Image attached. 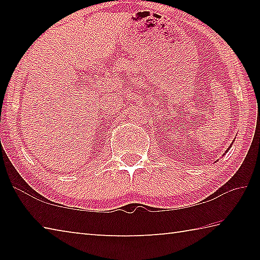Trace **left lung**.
I'll use <instances>...</instances> for the list:
<instances>
[{
    "label": "left lung",
    "mask_w": 260,
    "mask_h": 260,
    "mask_svg": "<svg viewBox=\"0 0 260 260\" xmlns=\"http://www.w3.org/2000/svg\"><path fill=\"white\" fill-rule=\"evenodd\" d=\"M231 147H232V146H230V148H231ZM230 148H228V149H227V151H228V150H230ZM227 151H226V152H227ZM222 155H223V153H222Z\"/></svg>",
    "instance_id": "8db88e82"
}]
</instances>
